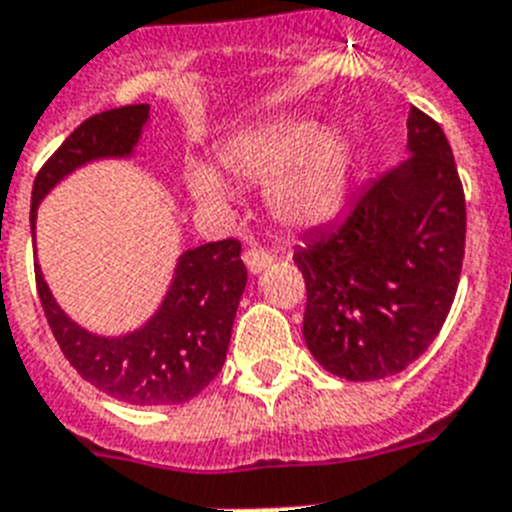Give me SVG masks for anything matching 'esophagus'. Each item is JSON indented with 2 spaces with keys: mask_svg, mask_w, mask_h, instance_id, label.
Masks as SVG:
<instances>
[{
  "mask_svg": "<svg viewBox=\"0 0 512 512\" xmlns=\"http://www.w3.org/2000/svg\"><path fill=\"white\" fill-rule=\"evenodd\" d=\"M273 252L265 247H249L247 252H244V263H247L249 273H260V270L268 268L270 263H273Z\"/></svg>",
  "mask_w": 512,
  "mask_h": 512,
  "instance_id": "1",
  "label": "esophagus"
}]
</instances>
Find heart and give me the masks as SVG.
I'll return each mask as SVG.
<instances>
[{"label": "heart", "mask_w": 512, "mask_h": 512, "mask_svg": "<svg viewBox=\"0 0 512 512\" xmlns=\"http://www.w3.org/2000/svg\"><path fill=\"white\" fill-rule=\"evenodd\" d=\"M223 165L234 176L273 186V207L294 226L331 218L350 181L352 144L342 131H326L305 118H284L247 128L223 147ZM189 189L202 202H226L228 186L205 162L189 165Z\"/></svg>", "instance_id": "1"}]
</instances>
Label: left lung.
I'll use <instances>...</instances> for the list:
<instances>
[{
    "label": "left lung",
    "mask_w": 512,
    "mask_h": 512,
    "mask_svg": "<svg viewBox=\"0 0 512 512\" xmlns=\"http://www.w3.org/2000/svg\"><path fill=\"white\" fill-rule=\"evenodd\" d=\"M400 168L373 178L336 226L297 247L307 350L347 381H378L418 360L447 321L465 255V194L442 126L407 115Z\"/></svg>",
    "instance_id": "obj_1"
}]
</instances>
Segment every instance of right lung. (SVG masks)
<instances>
[{
  "label": "right lung",
  "instance_id": "obj_1",
  "mask_svg": "<svg viewBox=\"0 0 512 512\" xmlns=\"http://www.w3.org/2000/svg\"><path fill=\"white\" fill-rule=\"evenodd\" d=\"M149 105L99 112L62 141L33 181L31 234L39 202L57 181L102 157L134 152ZM36 268V289L62 355L89 384L128 405L168 407L197 397L226 363L236 307L247 286L239 239L186 249L160 310L126 336H97L73 323L54 302Z\"/></svg>",
  "mask_w": 512,
  "mask_h": 512
}]
</instances>
